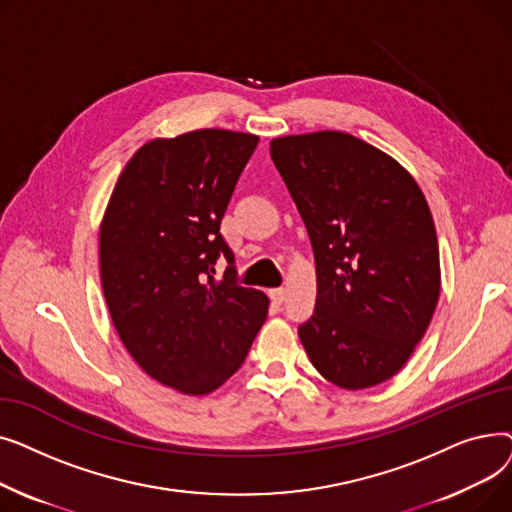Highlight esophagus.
<instances>
[{
  "instance_id": "34e87169",
  "label": "esophagus",
  "mask_w": 512,
  "mask_h": 512,
  "mask_svg": "<svg viewBox=\"0 0 512 512\" xmlns=\"http://www.w3.org/2000/svg\"><path fill=\"white\" fill-rule=\"evenodd\" d=\"M270 297H272V301H274L276 305H282L284 299H286V290H284V288H272V290H270Z\"/></svg>"
}]
</instances>
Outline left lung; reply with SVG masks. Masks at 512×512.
I'll list each match as a JSON object with an SVG mask.
<instances>
[{"label":"left lung","instance_id":"1","mask_svg":"<svg viewBox=\"0 0 512 512\" xmlns=\"http://www.w3.org/2000/svg\"><path fill=\"white\" fill-rule=\"evenodd\" d=\"M270 155L307 226L317 272L299 336L313 367L344 390L398 373L440 297L432 211L396 159L338 130L292 134Z\"/></svg>","mask_w":512,"mask_h":512}]
</instances>
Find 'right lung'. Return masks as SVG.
<instances>
[{
	"label": "right lung",
	"instance_id": "1",
	"mask_svg": "<svg viewBox=\"0 0 512 512\" xmlns=\"http://www.w3.org/2000/svg\"><path fill=\"white\" fill-rule=\"evenodd\" d=\"M259 137L205 128L143 145L99 232L101 286L120 340L159 384L209 394L238 371L270 299L236 282L220 224ZM222 254V281L212 265Z\"/></svg>",
	"mask_w": 512,
	"mask_h": 512
}]
</instances>
